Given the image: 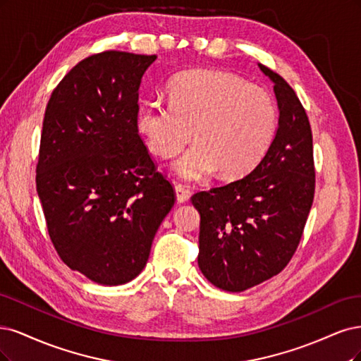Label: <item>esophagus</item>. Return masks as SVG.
Instances as JSON below:
<instances>
[{"label":"esophagus","mask_w":361,"mask_h":361,"mask_svg":"<svg viewBox=\"0 0 361 361\" xmlns=\"http://www.w3.org/2000/svg\"><path fill=\"white\" fill-rule=\"evenodd\" d=\"M176 195H177V201L178 202H185L189 200V192H188V189L184 188L183 184H176Z\"/></svg>","instance_id":"obj_1"}]
</instances>
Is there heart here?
I'll list each match as a JSON object with an SVG mask.
<instances>
[{"label": "heart", "mask_w": 361, "mask_h": 361, "mask_svg": "<svg viewBox=\"0 0 361 361\" xmlns=\"http://www.w3.org/2000/svg\"><path fill=\"white\" fill-rule=\"evenodd\" d=\"M169 104L142 103L137 129L151 153L171 159L196 142L177 164L185 180H200L219 169L220 176H244L264 157L277 129V109L265 88L238 75L197 68L171 82Z\"/></svg>", "instance_id": "heart-1"}]
</instances>
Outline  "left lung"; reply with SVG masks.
I'll return each mask as SVG.
<instances>
[{
    "mask_svg": "<svg viewBox=\"0 0 361 361\" xmlns=\"http://www.w3.org/2000/svg\"><path fill=\"white\" fill-rule=\"evenodd\" d=\"M274 82L279 127L255 169L240 180L197 192L201 214L197 265L214 286L240 293L281 273L298 247L315 195L312 129L286 80Z\"/></svg>",
    "mask_w": 361,
    "mask_h": 361,
    "instance_id": "left-lung-1",
    "label": "left lung"
}]
</instances>
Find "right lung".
Returning a JSON list of instances; mask_svg holds the SVG:
<instances>
[{
  "label": "right lung",
  "mask_w": 361,
  "mask_h": 361,
  "mask_svg": "<svg viewBox=\"0 0 361 361\" xmlns=\"http://www.w3.org/2000/svg\"><path fill=\"white\" fill-rule=\"evenodd\" d=\"M156 55L104 51L79 61L44 111L36 185L61 261L100 285L145 267L176 190L137 133L139 85Z\"/></svg>",
  "instance_id": "add662e5"
}]
</instances>
